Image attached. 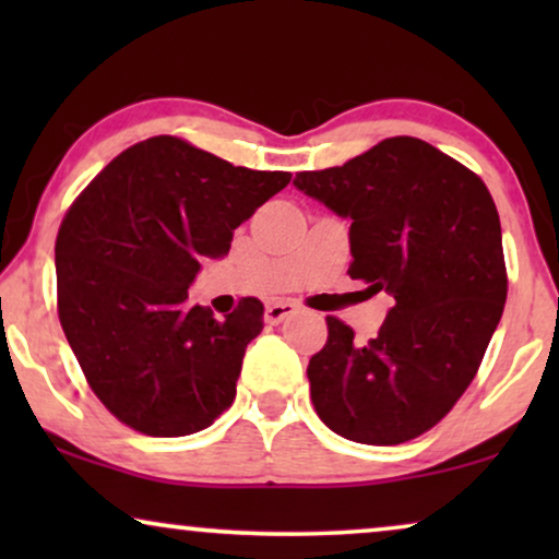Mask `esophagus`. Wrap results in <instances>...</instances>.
I'll return each instance as SVG.
<instances>
[{
	"label": "esophagus",
	"mask_w": 559,
	"mask_h": 559,
	"mask_svg": "<svg viewBox=\"0 0 559 559\" xmlns=\"http://www.w3.org/2000/svg\"><path fill=\"white\" fill-rule=\"evenodd\" d=\"M297 312V302H289V300H280V302H272L270 308L264 310V320L270 325H280L282 320L295 316Z\"/></svg>",
	"instance_id": "esophagus-1"
}]
</instances>
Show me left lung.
<instances>
[{
	"instance_id": "1",
	"label": "left lung",
	"mask_w": 559,
	"mask_h": 559,
	"mask_svg": "<svg viewBox=\"0 0 559 559\" xmlns=\"http://www.w3.org/2000/svg\"><path fill=\"white\" fill-rule=\"evenodd\" d=\"M293 186L350 221L348 274L394 308L366 346L338 318L310 358V400L341 438L400 445L476 377L507 302L501 221L484 180L415 136H389Z\"/></svg>"
}]
</instances>
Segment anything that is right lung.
Masks as SVG:
<instances>
[{
	"label": "right lung",
	"mask_w": 559,
	"mask_h": 559,
	"mask_svg": "<svg viewBox=\"0 0 559 559\" xmlns=\"http://www.w3.org/2000/svg\"><path fill=\"white\" fill-rule=\"evenodd\" d=\"M289 178L152 136L75 198L56 241L58 316L91 389L119 423L182 438L231 407L264 305L247 297L216 320L190 308L188 287L203 259L226 257L234 228Z\"/></svg>",
	"instance_id": "obj_1"
}]
</instances>
